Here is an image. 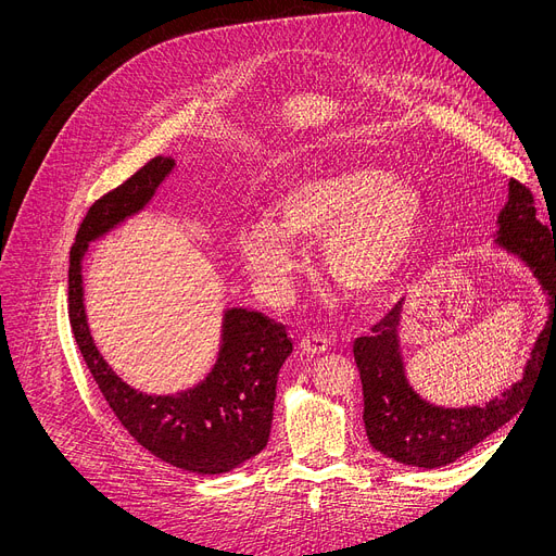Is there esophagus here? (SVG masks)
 <instances>
[{
  "label": "esophagus",
  "instance_id": "1",
  "mask_svg": "<svg viewBox=\"0 0 556 556\" xmlns=\"http://www.w3.org/2000/svg\"><path fill=\"white\" fill-rule=\"evenodd\" d=\"M299 348L308 357H319V355H324V352H328L330 339L326 334H306L304 339H301Z\"/></svg>",
  "mask_w": 556,
  "mask_h": 556
}]
</instances>
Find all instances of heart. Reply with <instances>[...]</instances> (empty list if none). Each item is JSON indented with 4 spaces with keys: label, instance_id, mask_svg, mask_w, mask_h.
<instances>
[{
    "label": "heart",
    "instance_id": "obj_1",
    "mask_svg": "<svg viewBox=\"0 0 556 556\" xmlns=\"http://www.w3.org/2000/svg\"><path fill=\"white\" fill-rule=\"evenodd\" d=\"M279 224L260 219L239 239L248 270L283 290L304 264V245L324 241L326 270L352 299H375L406 268L426 228L424 192L377 166L301 177L277 204Z\"/></svg>",
    "mask_w": 556,
    "mask_h": 556
}]
</instances>
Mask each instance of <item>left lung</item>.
I'll list each match as a JSON object with an SVG mask.
<instances>
[{"label": "left lung", "instance_id": "8db88e82", "mask_svg": "<svg viewBox=\"0 0 556 556\" xmlns=\"http://www.w3.org/2000/svg\"><path fill=\"white\" fill-rule=\"evenodd\" d=\"M496 239L517 255L547 294L549 315L536 337L521 381L503 390L485 406L441 408L421 399L406 377L399 348L403 299L372 326L370 337H357L355 362L364 388V424L375 450L403 466L424 470L457 462L485 437L521 413L549 350H556V232L536 219L530 188L510 179L508 201L496 219Z\"/></svg>", "mask_w": 556, "mask_h": 556}]
</instances>
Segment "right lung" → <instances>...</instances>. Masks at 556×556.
I'll use <instances>...</instances> for the list:
<instances>
[{"mask_svg":"<svg viewBox=\"0 0 556 556\" xmlns=\"http://www.w3.org/2000/svg\"><path fill=\"white\" fill-rule=\"evenodd\" d=\"M173 168L170 157L150 160L88 208L71 250L68 317L94 383L137 443L175 468L222 475L268 443L277 375L292 352L286 328L257 311H226L219 357L208 377L186 392L155 396L130 388L113 372L92 343L84 311L81 260L88 243L139 213Z\"/></svg>","mask_w":556,"mask_h":556,"instance_id":"1","label":"right lung"}]
</instances>
